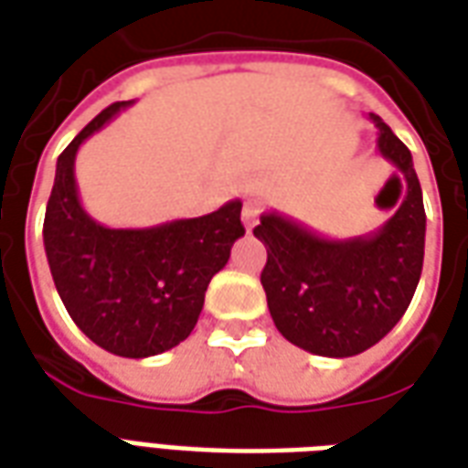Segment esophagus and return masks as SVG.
<instances>
[{
	"instance_id": "esophagus-1",
	"label": "esophagus",
	"mask_w": 468,
	"mask_h": 468,
	"mask_svg": "<svg viewBox=\"0 0 468 468\" xmlns=\"http://www.w3.org/2000/svg\"><path fill=\"white\" fill-rule=\"evenodd\" d=\"M259 214H261V201L259 199H249L244 204V211H241V221H244V227L247 231H251L259 224Z\"/></svg>"
}]
</instances>
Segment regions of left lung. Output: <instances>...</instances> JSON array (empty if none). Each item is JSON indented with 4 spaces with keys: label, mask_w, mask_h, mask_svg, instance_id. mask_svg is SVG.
I'll return each instance as SVG.
<instances>
[{
    "label": "left lung",
    "mask_w": 468,
    "mask_h": 468,
    "mask_svg": "<svg viewBox=\"0 0 468 468\" xmlns=\"http://www.w3.org/2000/svg\"><path fill=\"white\" fill-rule=\"evenodd\" d=\"M377 146L407 179L397 214L369 237L326 239L279 211L261 214V286L286 342L319 356H354L387 336L411 304L424 267L426 214L411 152L384 119Z\"/></svg>",
    "instance_id": "left-lung-1"
}]
</instances>
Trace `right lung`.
Segmentation results:
<instances>
[{"instance_id": "right-lung-1", "label": "right lung", "mask_w": 468, "mask_h": 468, "mask_svg": "<svg viewBox=\"0 0 468 468\" xmlns=\"http://www.w3.org/2000/svg\"><path fill=\"white\" fill-rule=\"evenodd\" d=\"M132 101L99 112L57 159L44 214V251L67 312L101 349L146 359L174 349L197 326L211 276L244 237L241 201L221 209L146 227L109 229L84 211L74 159L84 139Z\"/></svg>"}]
</instances>
